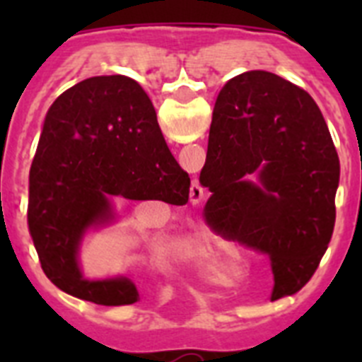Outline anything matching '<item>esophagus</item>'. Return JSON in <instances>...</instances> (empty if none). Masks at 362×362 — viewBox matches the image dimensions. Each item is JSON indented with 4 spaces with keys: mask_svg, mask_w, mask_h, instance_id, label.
Here are the masks:
<instances>
[{
    "mask_svg": "<svg viewBox=\"0 0 362 362\" xmlns=\"http://www.w3.org/2000/svg\"><path fill=\"white\" fill-rule=\"evenodd\" d=\"M203 197H204V192H203V187H201V183H199V179H194L190 185V201L192 203H199Z\"/></svg>",
    "mask_w": 362,
    "mask_h": 362,
    "instance_id": "1",
    "label": "esophagus"
}]
</instances>
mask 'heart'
<instances>
[{
	"label": "heart",
	"instance_id": "obj_1",
	"mask_svg": "<svg viewBox=\"0 0 362 362\" xmlns=\"http://www.w3.org/2000/svg\"><path fill=\"white\" fill-rule=\"evenodd\" d=\"M199 255L203 259H206V261H209V259H212L214 255H216V250H214L212 246H201V248H199Z\"/></svg>",
	"mask_w": 362,
	"mask_h": 362
}]
</instances>
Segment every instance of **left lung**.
I'll list each match as a JSON object with an SVG mask.
<instances>
[{
    "mask_svg": "<svg viewBox=\"0 0 362 362\" xmlns=\"http://www.w3.org/2000/svg\"><path fill=\"white\" fill-rule=\"evenodd\" d=\"M199 181L210 228L270 255L272 299L308 283L335 225L339 156L321 110L267 70L230 79L216 99Z\"/></svg>",
    "mask_w": 362,
    "mask_h": 362,
    "instance_id": "left-lung-1",
    "label": "left lung"
}]
</instances>
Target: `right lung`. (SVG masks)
I'll return each instance as SVG.
<instances>
[{
    "label": "right lung",
    "mask_w": 362,
    "mask_h": 362,
    "mask_svg": "<svg viewBox=\"0 0 362 362\" xmlns=\"http://www.w3.org/2000/svg\"><path fill=\"white\" fill-rule=\"evenodd\" d=\"M190 177L166 145L156 108L132 78L95 76L47 112L28 179V230L57 288L95 305H132L130 277L86 279L81 246L117 223V201L187 204Z\"/></svg>",
    "instance_id": "1"
}]
</instances>
